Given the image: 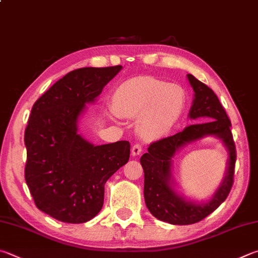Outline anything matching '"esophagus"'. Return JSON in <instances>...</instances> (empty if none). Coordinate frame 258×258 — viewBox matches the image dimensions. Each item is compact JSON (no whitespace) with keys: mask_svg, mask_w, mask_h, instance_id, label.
Masks as SVG:
<instances>
[{"mask_svg":"<svg viewBox=\"0 0 258 258\" xmlns=\"http://www.w3.org/2000/svg\"><path fill=\"white\" fill-rule=\"evenodd\" d=\"M142 152V147H141V144H134L133 147H132V156L133 157H137V156H139L140 153Z\"/></svg>","mask_w":258,"mask_h":258,"instance_id":"esophagus-1","label":"esophagus"}]
</instances>
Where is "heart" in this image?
I'll use <instances>...</instances> for the list:
<instances>
[{
	"label": "heart",
	"instance_id": "b5f03b06",
	"mask_svg": "<svg viewBox=\"0 0 258 258\" xmlns=\"http://www.w3.org/2000/svg\"><path fill=\"white\" fill-rule=\"evenodd\" d=\"M185 104L179 87L151 77L130 79L111 97L113 113L123 118L138 117L137 131L144 140L166 137L180 119Z\"/></svg>",
	"mask_w": 258,
	"mask_h": 258
}]
</instances>
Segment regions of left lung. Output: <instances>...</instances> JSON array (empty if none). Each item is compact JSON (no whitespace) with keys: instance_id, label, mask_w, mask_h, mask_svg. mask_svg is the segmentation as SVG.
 I'll return each mask as SVG.
<instances>
[{"instance_id":"left-lung-1","label":"left lung","mask_w":258,"mask_h":258,"mask_svg":"<svg viewBox=\"0 0 258 258\" xmlns=\"http://www.w3.org/2000/svg\"><path fill=\"white\" fill-rule=\"evenodd\" d=\"M187 79L194 91L189 109L190 119L207 120L187 127L172 137L150 144L148 152L140 159L144 170V200L150 212L158 220L170 224L196 223L217 210L228 198L233 184L236 147L232 140L231 123L218 97L207 84L191 74ZM205 136L221 139L228 150L227 170L222 184L207 203L187 200L174 189L171 174L172 158L185 145Z\"/></svg>"}]
</instances>
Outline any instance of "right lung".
Here are the masks:
<instances>
[{
    "label": "right lung",
    "mask_w": 258,
    "mask_h": 258,
    "mask_svg": "<svg viewBox=\"0 0 258 258\" xmlns=\"http://www.w3.org/2000/svg\"><path fill=\"white\" fill-rule=\"evenodd\" d=\"M121 69L74 70L32 106L25 131L26 182L36 207L58 221L95 218L104 205L106 181L128 161V141L95 145L78 133L87 104Z\"/></svg>",
    "instance_id": "1"
}]
</instances>
